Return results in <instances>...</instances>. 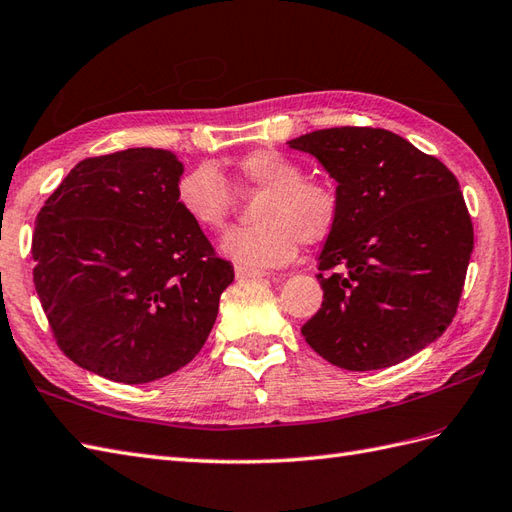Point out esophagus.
<instances>
[{
  "label": "esophagus",
  "mask_w": 512,
  "mask_h": 512,
  "mask_svg": "<svg viewBox=\"0 0 512 512\" xmlns=\"http://www.w3.org/2000/svg\"><path fill=\"white\" fill-rule=\"evenodd\" d=\"M235 277H238V279H261V277H266V272L238 264V266H235Z\"/></svg>",
  "instance_id": "34e87169"
}]
</instances>
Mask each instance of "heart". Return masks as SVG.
I'll use <instances>...</instances> for the list:
<instances>
[{
    "label": "heart",
    "mask_w": 512,
    "mask_h": 512,
    "mask_svg": "<svg viewBox=\"0 0 512 512\" xmlns=\"http://www.w3.org/2000/svg\"><path fill=\"white\" fill-rule=\"evenodd\" d=\"M294 157L277 149H255L235 160L231 181L240 192H261L253 207L257 222L229 229L220 251L235 264L272 268L292 261L300 240L320 244L342 218V194L331 179L303 177ZM175 199L196 227L220 229L235 207V192L212 164H196L175 186Z\"/></svg>",
    "instance_id": "obj_1"
}]
</instances>
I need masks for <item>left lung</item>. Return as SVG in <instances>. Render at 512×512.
Segmentation results:
<instances>
[{
  "mask_svg": "<svg viewBox=\"0 0 512 512\" xmlns=\"http://www.w3.org/2000/svg\"><path fill=\"white\" fill-rule=\"evenodd\" d=\"M329 170L342 218L318 257L322 307L305 342L337 368L381 370L435 342L456 316L474 225L452 170L387 129L290 140Z\"/></svg>",
  "mask_w": 512,
  "mask_h": 512,
  "instance_id": "1",
  "label": "left lung"
}]
</instances>
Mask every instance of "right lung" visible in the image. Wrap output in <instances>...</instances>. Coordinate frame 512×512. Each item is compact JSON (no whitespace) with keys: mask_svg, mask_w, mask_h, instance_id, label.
Returning a JSON list of instances; mask_svg holds the SVG:
<instances>
[{"mask_svg":"<svg viewBox=\"0 0 512 512\" xmlns=\"http://www.w3.org/2000/svg\"><path fill=\"white\" fill-rule=\"evenodd\" d=\"M181 173L164 149L86 157L36 216L34 287L56 344L116 383L188 365L233 281L231 261L177 205Z\"/></svg>","mask_w":512,"mask_h":512,"instance_id":"right-lung-1","label":"right lung"}]
</instances>
